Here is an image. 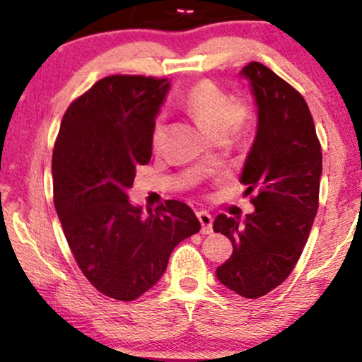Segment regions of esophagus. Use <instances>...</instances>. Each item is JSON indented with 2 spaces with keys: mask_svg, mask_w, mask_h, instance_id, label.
Wrapping results in <instances>:
<instances>
[{
  "mask_svg": "<svg viewBox=\"0 0 362 362\" xmlns=\"http://www.w3.org/2000/svg\"><path fill=\"white\" fill-rule=\"evenodd\" d=\"M198 218L202 222V233L203 235H210L211 233V224H214V218L208 211H198Z\"/></svg>",
  "mask_w": 362,
  "mask_h": 362,
  "instance_id": "1",
  "label": "esophagus"
}]
</instances>
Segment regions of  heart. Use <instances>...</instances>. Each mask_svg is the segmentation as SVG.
Instances as JSON below:
<instances>
[{
    "mask_svg": "<svg viewBox=\"0 0 362 362\" xmlns=\"http://www.w3.org/2000/svg\"><path fill=\"white\" fill-rule=\"evenodd\" d=\"M184 107L211 138L228 136L229 131L238 127L245 119V110L236 103L235 98L210 80H203L187 90ZM164 134L166 124L163 119H158L152 127L154 151L163 145Z\"/></svg>",
    "mask_w": 362,
    "mask_h": 362,
    "instance_id": "b5f03b06",
    "label": "heart"
}]
</instances>
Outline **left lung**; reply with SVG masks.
I'll use <instances>...</instances> for the list:
<instances>
[{
	"label": "left lung",
	"instance_id": "1",
	"mask_svg": "<svg viewBox=\"0 0 362 362\" xmlns=\"http://www.w3.org/2000/svg\"><path fill=\"white\" fill-rule=\"evenodd\" d=\"M257 107V131L243 163L245 194L257 192L245 217L217 215L214 231L228 236L233 254L215 272L243 298H261L294 269L308 240L322 175L315 124L301 94L261 63L242 68Z\"/></svg>",
	"mask_w": 362,
	"mask_h": 362
}]
</instances>
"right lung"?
I'll return each instance as SVG.
<instances>
[{
	"mask_svg": "<svg viewBox=\"0 0 362 362\" xmlns=\"http://www.w3.org/2000/svg\"><path fill=\"white\" fill-rule=\"evenodd\" d=\"M170 80L112 75L73 101L52 154L54 204L76 264L108 298L133 301L159 282L175 247L202 229L185 203L141 215L131 203L136 168Z\"/></svg>",
	"mask_w": 362,
	"mask_h": 362,
	"instance_id": "1",
	"label": "right lung"
}]
</instances>
